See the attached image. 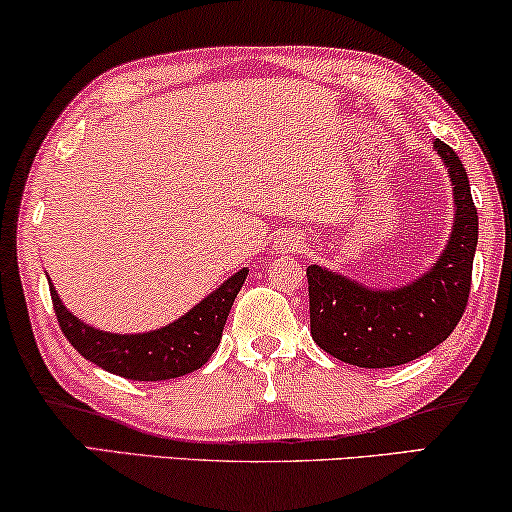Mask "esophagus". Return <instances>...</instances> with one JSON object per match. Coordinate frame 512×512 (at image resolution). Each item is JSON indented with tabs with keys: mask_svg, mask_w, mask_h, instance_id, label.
<instances>
[{
	"mask_svg": "<svg viewBox=\"0 0 512 512\" xmlns=\"http://www.w3.org/2000/svg\"><path fill=\"white\" fill-rule=\"evenodd\" d=\"M301 243H299V239H294V236H280L278 239V250L280 253H290V250H294V248H299Z\"/></svg>",
	"mask_w": 512,
	"mask_h": 512,
	"instance_id": "obj_1",
	"label": "esophagus"
}]
</instances>
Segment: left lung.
Masks as SVG:
<instances>
[{"label": "left lung", "mask_w": 512, "mask_h": 512, "mask_svg": "<svg viewBox=\"0 0 512 512\" xmlns=\"http://www.w3.org/2000/svg\"><path fill=\"white\" fill-rule=\"evenodd\" d=\"M434 148L448 164L457 206L448 248L434 269L383 292L322 266L306 269L313 341L345 364L390 369L413 362L452 334L469 304L478 211L459 155L441 139H434Z\"/></svg>", "instance_id": "left-lung-1"}]
</instances>
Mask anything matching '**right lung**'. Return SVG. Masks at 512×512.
Instances as JSON below:
<instances>
[{"mask_svg":"<svg viewBox=\"0 0 512 512\" xmlns=\"http://www.w3.org/2000/svg\"><path fill=\"white\" fill-rule=\"evenodd\" d=\"M246 276L248 269H241L181 320L150 334H106L74 318L53 285L50 299L62 334L92 364L129 380H169L197 371L211 359Z\"/></svg>","mask_w":512,"mask_h":512,"instance_id":"obj_1","label":"right lung"}]
</instances>
